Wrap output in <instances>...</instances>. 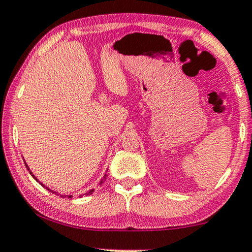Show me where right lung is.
<instances>
[{
  "label": "right lung",
  "instance_id": "right-lung-1",
  "mask_svg": "<svg viewBox=\"0 0 252 252\" xmlns=\"http://www.w3.org/2000/svg\"><path fill=\"white\" fill-rule=\"evenodd\" d=\"M28 167V166H27ZM30 174H31V172H30ZM31 175H32V174H31ZM33 176V175H32ZM33 178H35V176H33ZM36 179V178H35ZM105 179H106V175H105L104 176V179H102V180H105ZM37 180V179H36ZM101 183H104V181H100V185H101ZM46 189H48V188H46ZM48 190H50V189H48ZM92 191L93 190H90L89 192H86V195H90V194H92ZM52 192H55V191H52ZM66 196H67V195H66ZM62 197H64V195H62ZM67 197H71V196H67Z\"/></svg>",
  "mask_w": 252,
  "mask_h": 252
}]
</instances>
